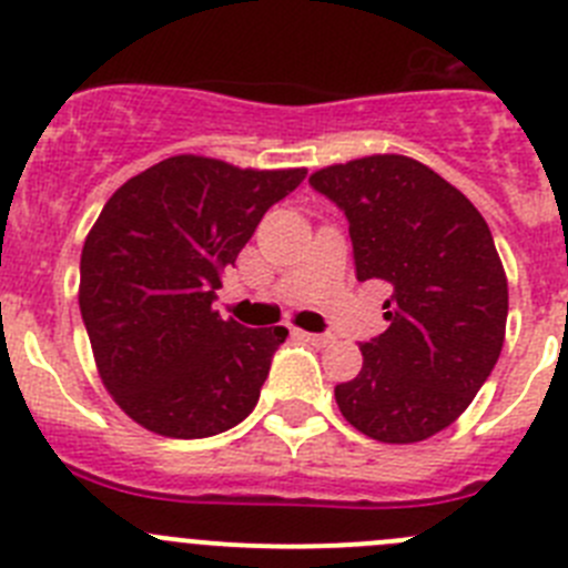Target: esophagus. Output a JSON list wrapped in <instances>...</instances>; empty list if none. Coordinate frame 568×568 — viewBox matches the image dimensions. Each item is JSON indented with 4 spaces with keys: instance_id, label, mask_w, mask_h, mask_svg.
<instances>
[{
    "instance_id": "esophagus-1",
    "label": "esophagus",
    "mask_w": 568,
    "mask_h": 568,
    "mask_svg": "<svg viewBox=\"0 0 568 568\" xmlns=\"http://www.w3.org/2000/svg\"><path fill=\"white\" fill-rule=\"evenodd\" d=\"M300 336H303L305 342H311V345H316V347H325V345H331V342H334V336H331V334H308V331H300Z\"/></svg>"
}]
</instances>
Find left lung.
<instances>
[{
  "instance_id": "obj_1",
  "label": "left lung",
  "mask_w": 568,
  "mask_h": 568,
  "mask_svg": "<svg viewBox=\"0 0 568 568\" xmlns=\"http://www.w3.org/2000/svg\"><path fill=\"white\" fill-rule=\"evenodd\" d=\"M342 209L356 280H382L385 334L359 347L356 379L334 387L342 416L385 444H413L456 422L504 347L507 274L481 212L405 155H371L308 178Z\"/></svg>"
}]
</instances>
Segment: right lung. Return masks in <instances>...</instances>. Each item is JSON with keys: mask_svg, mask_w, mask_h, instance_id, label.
I'll list each match as a JSON object with an SVG mask.
<instances>
[{"mask_svg": "<svg viewBox=\"0 0 568 568\" xmlns=\"http://www.w3.org/2000/svg\"><path fill=\"white\" fill-rule=\"evenodd\" d=\"M305 170L175 155L104 203L81 252L79 308L121 410L170 438L232 430L260 398L285 328L221 320V277Z\"/></svg>", "mask_w": 568, "mask_h": 568, "instance_id": "1", "label": "right lung"}]
</instances>
